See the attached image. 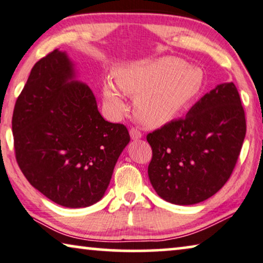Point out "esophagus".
Listing matches in <instances>:
<instances>
[{"mask_svg": "<svg viewBox=\"0 0 263 263\" xmlns=\"http://www.w3.org/2000/svg\"><path fill=\"white\" fill-rule=\"evenodd\" d=\"M130 136H131V138H132L133 140L140 139V138H142V137H143L142 132L137 130V128H131V130H130Z\"/></svg>", "mask_w": 263, "mask_h": 263, "instance_id": "1", "label": "esophagus"}]
</instances>
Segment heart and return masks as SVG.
<instances>
[{"label": "heart", "mask_w": 263, "mask_h": 263, "mask_svg": "<svg viewBox=\"0 0 263 263\" xmlns=\"http://www.w3.org/2000/svg\"><path fill=\"white\" fill-rule=\"evenodd\" d=\"M203 87V73L183 59L164 57L136 61L119 67L115 81L107 79L103 96L115 115L126 111L124 93L135 97V116L145 127L156 128L170 123Z\"/></svg>", "instance_id": "b5f03b06"}]
</instances>
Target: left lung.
<instances>
[{
    "label": "left lung",
    "instance_id": "8db88e82",
    "mask_svg": "<svg viewBox=\"0 0 263 263\" xmlns=\"http://www.w3.org/2000/svg\"><path fill=\"white\" fill-rule=\"evenodd\" d=\"M246 117L233 82L203 96L185 118L148 133L150 182L163 199L191 205L215 195L236 165L246 137Z\"/></svg>",
    "mask_w": 263,
    "mask_h": 263
}]
</instances>
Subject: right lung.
<instances>
[{"instance_id": "obj_1", "label": "right lung", "mask_w": 263, "mask_h": 263, "mask_svg": "<svg viewBox=\"0 0 263 263\" xmlns=\"http://www.w3.org/2000/svg\"><path fill=\"white\" fill-rule=\"evenodd\" d=\"M14 147L35 189L66 208L100 201L130 135L105 120L91 88L76 79L74 64L55 49L39 60L13 113Z\"/></svg>"}]
</instances>
